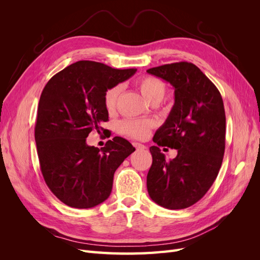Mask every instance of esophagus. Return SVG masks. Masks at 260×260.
I'll list each match as a JSON object with an SVG mask.
<instances>
[{
	"label": "esophagus",
	"instance_id": "esophagus-1",
	"mask_svg": "<svg viewBox=\"0 0 260 260\" xmlns=\"http://www.w3.org/2000/svg\"><path fill=\"white\" fill-rule=\"evenodd\" d=\"M133 146H135L137 149H144V148H146L143 144L138 143V142H135V143H133Z\"/></svg>",
	"mask_w": 260,
	"mask_h": 260
}]
</instances>
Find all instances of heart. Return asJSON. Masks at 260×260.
I'll return each mask as SVG.
<instances>
[{
	"label": "heart",
	"instance_id": "b5f03b06",
	"mask_svg": "<svg viewBox=\"0 0 260 260\" xmlns=\"http://www.w3.org/2000/svg\"><path fill=\"white\" fill-rule=\"evenodd\" d=\"M136 85L141 94L152 104L160 103L167 93L166 83L155 76L140 77L136 81ZM121 90L122 86L120 84H115L106 90L104 94V105L109 113L114 112L116 109ZM118 128H119L121 133L128 137L135 139H145L148 135L149 129L152 128V122L128 118V119L120 121L118 124Z\"/></svg>",
	"mask_w": 260,
	"mask_h": 260
}]
</instances>
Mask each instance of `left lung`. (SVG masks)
<instances>
[{
  "label": "left lung",
  "instance_id": "obj_1",
  "mask_svg": "<svg viewBox=\"0 0 260 260\" xmlns=\"http://www.w3.org/2000/svg\"><path fill=\"white\" fill-rule=\"evenodd\" d=\"M175 88V105L149 147L153 157L146 185L156 204L183 209L207 193L221 167L225 147V113L219 90L192 62L147 69ZM159 146L178 149L168 162Z\"/></svg>",
  "mask_w": 260,
  "mask_h": 260
}]
</instances>
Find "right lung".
Wrapping results in <instances>:
<instances>
[{"mask_svg": "<svg viewBox=\"0 0 260 260\" xmlns=\"http://www.w3.org/2000/svg\"><path fill=\"white\" fill-rule=\"evenodd\" d=\"M137 69H115L80 60L54 75L39 101L35 139L40 169L56 198L74 208H91L111 195L116 169L136 151L120 137L101 149L86 145L91 131L108 120L104 94Z\"/></svg>", "mask_w": 260, "mask_h": 260, "instance_id": "add662e5", "label": "right lung"}]
</instances>
